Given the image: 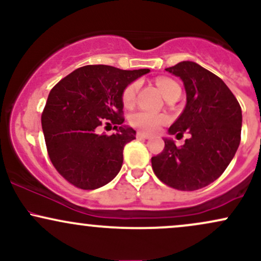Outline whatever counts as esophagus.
Returning <instances> with one entry per match:
<instances>
[{"instance_id":"34e87169","label":"esophagus","mask_w":261,"mask_h":261,"mask_svg":"<svg viewBox=\"0 0 261 261\" xmlns=\"http://www.w3.org/2000/svg\"><path fill=\"white\" fill-rule=\"evenodd\" d=\"M136 137H137V139H139V140H149V139H151V136H148V135L142 134V133H137Z\"/></svg>"}]
</instances>
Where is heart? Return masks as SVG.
<instances>
[{
  "mask_svg": "<svg viewBox=\"0 0 261 261\" xmlns=\"http://www.w3.org/2000/svg\"><path fill=\"white\" fill-rule=\"evenodd\" d=\"M157 87L162 93V95L164 97V99L169 97L170 94H173V93L180 91V87H179L175 81L166 79V77H162V79L157 80ZM137 88H139V83L137 82L131 83V85H128L125 88L124 93H122V101H124L125 106H131L134 103ZM164 121H166V118L163 115L157 113L146 112V110L135 112L130 116L131 125L136 127L137 130L143 131V133H154Z\"/></svg>",
  "mask_w": 261,
  "mask_h": 261,
  "instance_id": "1",
  "label": "heart"
}]
</instances>
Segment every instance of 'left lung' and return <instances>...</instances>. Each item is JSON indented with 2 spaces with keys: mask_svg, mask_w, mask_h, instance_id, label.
Listing matches in <instances>:
<instances>
[{
  "mask_svg": "<svg viewBox=\"0 0 261 261\" xmlns=\"http://www.w3.org/2000/svg\"><path fill=\"white\" fill-rule=\"evenodd\" d=\"M182 81L187 106L168 128L169 135L190 137L176 147L164 137V149L152 157V168L161 181L178 190L193 191L215 181L234 157L242 130L238 100L220 77L193 61L166 68Z\"/></svg>",
  "mask_w": 261,
  "mask_h": 261,
  "instance_id": "1",
  "label": "left lung"
}]
</instances>
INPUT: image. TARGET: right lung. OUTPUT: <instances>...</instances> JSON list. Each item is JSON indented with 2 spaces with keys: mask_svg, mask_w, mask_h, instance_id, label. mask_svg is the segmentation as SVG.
<instances>
[{
  "mask_svg": "<svg viewBox=\"0 0 261 261\" xmlns=\"http://www.w3.org/2000/svg\"><path fill=\"white\" fill-rule=\"evenodd\" d=\"M148 72L88 65L51 89L41 115L45 143L54 167L74 187L98 189L120 172L125 145L136 139V131L122 124V93ZM104 122L115 124L117 134H98Z\"/></svg>",
  "mask_w": 261,
  "mask_h": 261,
  "instance_id": "add662e5",
  "label": "right lung"
}]
</instances>
